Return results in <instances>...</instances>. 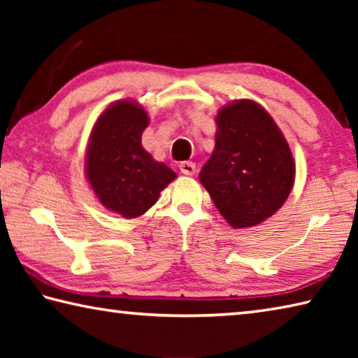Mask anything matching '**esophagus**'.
<instances>
[{"label":"esophagus","mask_w":358,"mask_h":358,"mask_svg":"<svg viewBox=\"0 0 358 358\" xmlns=\"http://www.w3.org/2000/svg\"><path fill=\"white\" fill-rule=\"evenodd\" d=\"M180 171H181V173H185V175H194V173H196V164H194V162H191V161H185V162H181V164H180Z\"/></svg>","instance_id":"obj_1"}]
</instances>
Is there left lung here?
Masks as SVG:
<instances>
[{
    "instance_id": "obj_1",
    "label": "left lung",
    "mask_w": 358,
    "mask_h": 358,
    "mask_svg": "<svg viewBox=\"0 0 358 358\" xmlns=\"http://www.w3.org/2000/svg\"><path fill=\"white\" fill-rule=\"evenodd\" d=\"M216 147L201 183L235 229L265 221L286 202L295 162L286 138L262 107L235 101L216 117Z\"/></svg>"
}]
</instances>
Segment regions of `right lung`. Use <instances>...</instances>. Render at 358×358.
Returning a JSON list of instances; mask_svg holds the SVG:
<instances>
[{"mask_svg": "<svg viewBox=\"0 0 358 358\" xmlns=\"http://www.w3.org/2000/svg\"><path fill=\"white\" fill-rule=\"evenodd\" d=\"M148 115L131 101L112 104L96 121L87 150V178L106 208L137 217L177 178L142 147Z\"/></svg>", "mask_w": 358, "mask_h": 358, "instance_id": "right-lung-1", "label": "right lung"}]
</instances>
